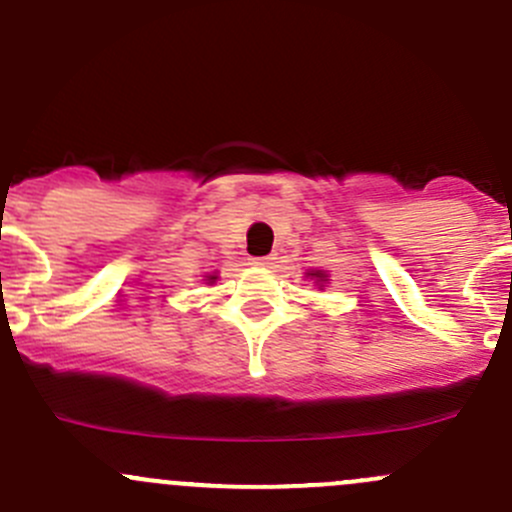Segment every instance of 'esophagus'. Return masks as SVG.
Here are the masks:
<instances>
[{"label": "esophagus", "instance_id": "34e87169", "mask_svg": "<svg viewBox=\"0 0 512 512\" xmlns=\"http://www.w3.org/2000/svg\"><path fill=\"white\" fill-rule=\"evenodd\" d=\"M272 260H275V257H272V255L252 257V265H257V267H270V265H272Z\"/></svg>", "mask_w": 512, "mask_h": 512}]
</instances>
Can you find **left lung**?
Masks as SVG:
<instances>
[{
    "label": "left lung",
    "mask_w": 512,
    "mask_h": 512,
    "mask_svg": "<svg viewBox=\"0 0 512 512\" xmlns=\"http://www.w3.org/2000/svg\"><path fill=\"white\" fill-rule=\"evenodd\" d=\"M314 277H317V282H324V272H314Z\"/></svg>",
    "instance_id": "obj_1"
}]
</instances>
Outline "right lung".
Instances as JSON below:
<instances>
[{
	"label": "right lung",
	"mask_w": 512,
	"mask_h": 512,
	"mask_svg": "<svg viewBox=\"0 0 512 512\" xmlns=\"http://www.w3.org/2000/svg\"><path fill=\"white\" fill-rule=\"evenodd\" d=\"M210 280H215V277H210Z\"/></svg>",
	"instance_id": "1"
}]
</instances>
